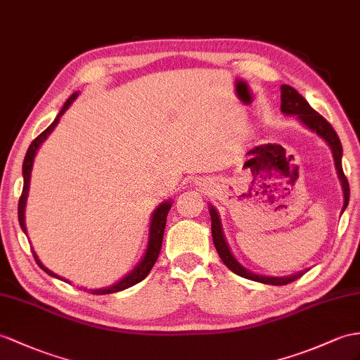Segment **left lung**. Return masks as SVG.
Masks as SVG:
<instances>
[{
    "instance_id": "8db88e82",
    "label": "left lung",
    "mask_w": 360,
    "mask_h": 360,
    "mask_svg": "<svg viewBox=\"0 0 360 360\" xmlns=\"http://www.w3.org/2000/svg\"><path fill=\"white\" fill-rule=\"evenodd\" d=\"M281 112L285 115H297L302 124H306L310 131L316 132L319 136L324 138L327 144L330 146L331 152H333L338 176L340 179V184H342V190H344V208H342V211H344L348 205V200H349V186H348L347 176L342 170V144H340V140H339L338 134L335 132V129L331 127V124L324 117L318 114L316 110L307 103V100L304 98L297 89L289 86V85H281ZM210 216H211V234H213V242L216 246V251L229 271H233L234 274L243 276V278L254 280V281L264 283V284H272V285L289 284L304 275V272L301 271V272L290 275V276H264V275H255L250 271H246L243 266L234 259L231 251H229V248L225 242L222 225H220V219H219L216 208L210 207Z\"/></svg>"
}]
</instances>
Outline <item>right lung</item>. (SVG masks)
Segmentation results:
<instances>
[{
	"instance_id": "add662e5",
	"label": "right lung",
	"mask_w": 360,
	"mask_h": 360,
	"mask_svg": "<svg viewBox=\"0 0 360 360\" xmlns=\"http://www.w3.org/2000/svg\"><path fill=\"white\" fill-rule=\"evenodd\" d=\"M77 97V92H75L67 101L65 105H63V108L60 109V112L58 114V117L54 118V122L45 129V131L34 138V140L32 141L29 150H27L25 153V158H24V164H22V174H24V187H22V193H21V198H20V204H18V220H20V225H21V229L24 233H27L25 229V216H24V211H25V202H27V195H29V187H30V176H32V167H33V160H34V155L36 152H38L39 146L42 144V141L47 138L54 127H56V124L59 123V118L60 115L65 112V110L70 108V105L72 103V101L76 100ZM170 207H172V202H164V204H161L158 208L155 210V213L152 216V220H150V231H149V243H147V250H146V254L143 257V260L138 263L136 268L126 275L122 281H118L115 284L110 285V288H105V289H97V290H91L92 295H108V293H114V292H120V290H124L127 288H131V285L136 284L143 281L147 275H149L150 269L153 268V264L156 262V259H158L160 255V251H161V245H162V236H164V228H165V222H167V214L170 211ZM33 252V257L36 263L39 264V268L42 271L47 272L49 275L51 276H56V278L59 280H63L60 278L59 275L53 274L50 269L45 268V266L39 262L38 255H36V252L32 250ZM67 281V280H65Z\"/></svg>"
}]
</instances>
